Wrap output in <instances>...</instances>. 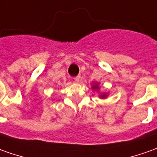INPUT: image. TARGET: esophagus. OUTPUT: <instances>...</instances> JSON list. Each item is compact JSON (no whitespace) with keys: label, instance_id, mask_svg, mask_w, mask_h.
I'll list each match as a JSON object with an SVG mask.
<instances>
[{"label":"esophagus","instance_id":"esophagus-1","mask_svg":"<svg viewBox=\"0 0 157 157\" xmlns=\"http://www.w3.org/2000/svg\"><path fill=\"white\" fill-rule=\"evenodd\" d=\"M75 81L76 82H79L81 81V75H77L76 77H75Z\"/></svg>","mask_w":157,"mask_h":157}]
</instances>
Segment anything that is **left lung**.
Segmentation results:
<instances>
[{
	"label": "left lung",
	"instance_id": "1",
	"mask_svg": "<svg viewBox=\"0 0 157 157\" xmlns=\"http://www.w3.org/2000/svg\"><path fill=\"white\" fill-rule=\"evenodd\" d=\"M100 83L99 82H92V90H94V91H99L100 90ZM100 98L101 99H105L106 97H107V94H105V93H102V94H101L100 95Z\"/></svg>",
	"mask_w": 157,
	"mask_h": 157
}]
</instances>
